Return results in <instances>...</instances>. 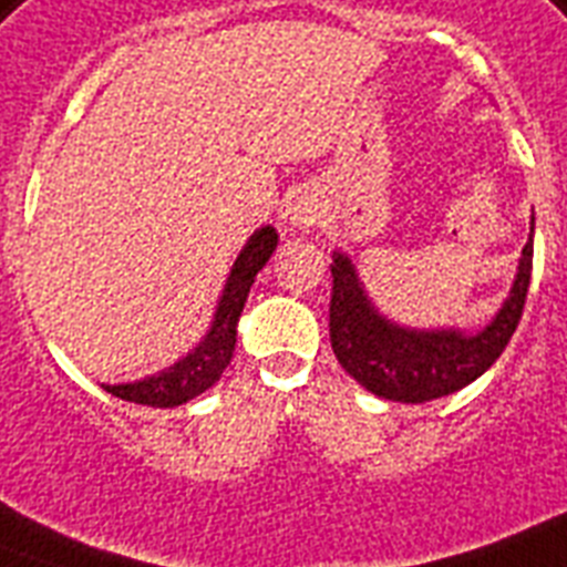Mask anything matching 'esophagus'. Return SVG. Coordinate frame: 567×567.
Instances as JSON below:
<instances>
[{
	"label": "esophagus",
	"instance_id": "1",
	"mask_svg": "<svg viewBox=\"0 0 567 567\" xmlns=\"http://www.w3.org/2000/svg\"><path fill=\"white\" fill-rule=\"evenodd\" d=\"M288 220H291L293 229H302V233L315 229V224L320 220V204H317V197L306 195V192L293 197L291 209H288Z\"/></svg>",
	"mask_w": 567,
	"mask_h": 567
}]
</instances>
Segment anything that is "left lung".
Wrapping results in <instances>:
<instances>
[{
    "instance_id": "left-lung-1",
    "label": "left lung",
    "mask_w": 567,
    "mask_h": 567,
    "mask_svg": "<svg viewBox=\"0 0 567 567\" xmlns=\"http://www.w3.org/2000/svg\"><path fill=\"white\" fill-rule=\"evenodd\" d=\"M533 229L536 218H530V241L524 244L509 297L498 315L477 331L411 329L393 323L363 291L352 259L343 250H334L329 334L340 367L370 393L404 404L443 399L481 379L507 349L522 320L533 270Z\"/></svg>"
}]
</instances>
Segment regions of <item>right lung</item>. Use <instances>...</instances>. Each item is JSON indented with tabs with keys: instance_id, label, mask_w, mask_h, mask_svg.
<instances>
[{
	"instance_id": "obj_1",
	"label": "right lung",
	"mask_w": 567,
	"mask_h": 567,
	"mask_svg": "<svg viewBox=\"0 0 567 567\" xmlns=\"http://www.w3.org/2000/svg\"><path fill=\"white\" fill-rule=\"evenodd\" d=\"M276 241H279V236H276V229L270 224L256 229L247 238L238 259L233 261V270H229L227 285H224V291L218 297L209 329H206V334L192 352H186L179 361L154 372V375H145L140 381H124V384H101V388L124 399V402L148 404V408H177V404L206 393L224 375L227 363L233 361L238 317H241L247 293L256 282V274L274 256Z\"/></svg>"
}]
</instances>
